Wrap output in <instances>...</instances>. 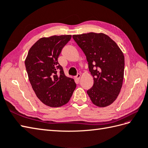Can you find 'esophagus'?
<instances>
[{
    "label": "esophagus",
    "instance_id": "esophagus-1",
    "mask_svg": "<svg viewBox=\"0 0 148 148\" xmlns=\"http://www.w3.org/2000/svg\"><path fill=\"white\" fill-rule=\"evenodd\" d=\"M80 77H81V74H77V76L75 77V79L77 80V81H79L80 79Z\"/></svg>",
    "mask_w": 148,
    "mask_h": 148
}]
</instances>
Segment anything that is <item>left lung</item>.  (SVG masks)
I'll list each match as a JSON object with an SVG mask.
<instances>
[{"instance_id": "8db88e82", "label": "left lung", "mask_w": 148, "mask_h": 148, "mask_svg": "<svg viewBox=\"0 0 148 148\" xmlns=\"http://www.w3.org/2000/svg\"><path fill=\"white\" fill-rule=\"evenodd\" d=\"M83 50L93 77L87 93L95 106L104 108L117 98L124 76L123 53L114 40L103 33L90 32L72 36Z\"/></svg>"}]
</instances>
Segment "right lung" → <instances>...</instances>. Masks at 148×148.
<instances>
[{"label":"right lung","instance_id":"obj_1","mask_svg":"<svg viewBox=\"0 0 148 148\" xmlns=\"http://www.w3.org/2000/svg\"><path fill=\"white\" fill-rule=\"evenodd\" d=\"M71 35L53 36L39 39L29 49L25 61L32 88L45 105L58 108L70 100L76 87L65 75L58 58Z\"/></svg>","mask_w":148,"mask_h":148}]
</instances>
